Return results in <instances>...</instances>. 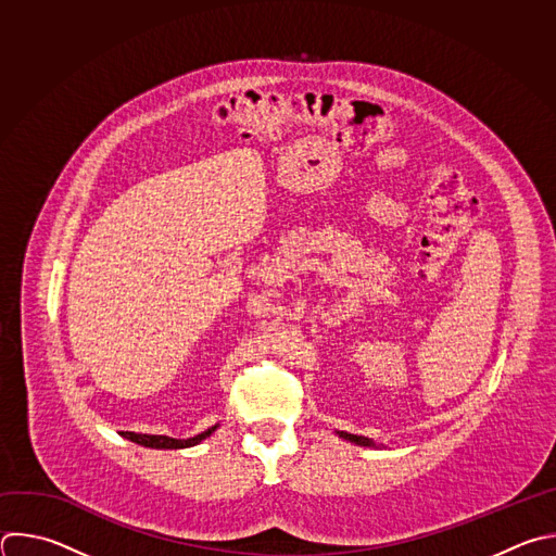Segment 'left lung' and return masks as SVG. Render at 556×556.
<instances>
[{"label": "left lung", "instance_id": "8db88e82", "mask_svg": "<svg viewBox=\"0 0 556 556\" xmlns=\"http://www.w3.org/2000/svg\"><path fill=\"white\" fill-rule=\"evenodd\" d=\"M336 434H338L340 439L353 443V445H359V447H376V450H382V445H378L376 441L366 439V437H357V434H349V432H340V430H336Z\"/></svg>", "mask_w": 556, "mask_h": 556}]
</instances>
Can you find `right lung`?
Here are the masks:
<instances>
[{
    "label": "right lung",
    "mask_w": 556,
    "mask_h": 556,
    "mask_svg": "<svg viewBox=\"0 0 556 556\" xmlns=\"http://www.w3.org/2000/svg\"><path fill=\"white\" fill-rule=\"evenodd\" d=\"M220 428V424L207 428L205 432L190 437V439H172V437H163V434H139V432H119L124 439L143 445V447H152V450H185V447H194L199 443H203L205 439H210L216 430Z\"/></svg>",
    "instance_id": "add662e5"
}]
</instances>
